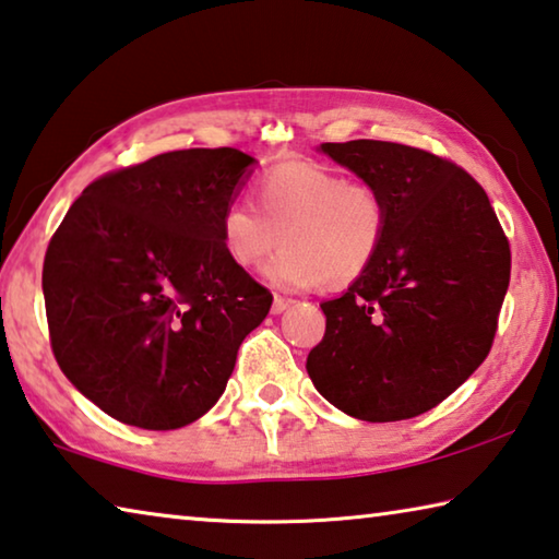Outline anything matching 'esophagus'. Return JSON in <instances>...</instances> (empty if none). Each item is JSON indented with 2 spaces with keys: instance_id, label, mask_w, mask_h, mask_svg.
<instances>
[{
  "instance_id": "esophagus-1",
  "label": "esophagus",
  "mask_w": 559,
  "mask_h": 559,
  "mask_svg": "<svg viewBox=\"0 0 559 559\" xmlns=\"http://www.w3.org/2000/svg\"><path fill=\"white\" fill-rule=\"evenodd\" d=\"M289 307H292V299L274 295V299H272V314H282V312H285V309H289Z\"/></svg>"
}]
</instances>
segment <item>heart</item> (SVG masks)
<instances>
[{"mask_svg": "<svg viewBox=\"0 0 559 559\" xmlns=\"http://www.w3.org/2000/svg\"><path fill=\"white\" fill-rule=\"evenodd\" d=\"M258 207L233 200L219 215V242L233 264H267V280L282 289L322 282L342 289L377 262L389 230V205L373 182L349 180L314 160H287L254 182Z\"/></svg>", "mask_w": 559, "mask_h": 559, "instance_id": "heart-1", "label": "heart"}]
</instances>
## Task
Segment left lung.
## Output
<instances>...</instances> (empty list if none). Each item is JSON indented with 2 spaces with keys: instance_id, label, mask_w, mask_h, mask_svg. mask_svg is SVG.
I'll return each mask as SVG.
<instances>
[{
  "instance_id": "obj_1",
  "label": "left lung",
  "mask_w": 559,
  "mask_h": 559,
  "mask_svg": "<svg viewBox=\"0 0 559 559\" xmlns=\"http://www.w3.org/2000/svg\"><path fill=\"white\" fill-rule=\"evenodd\" d=\"M389 205L371 270L322 301L307 356L317 391L371 424L414 418L486 361L510 285V245L478 182L455 163L389 141L322 143Z\"/></svg>"
}]
</instances>
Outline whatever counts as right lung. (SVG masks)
Listing matches in <instances>:
<instances>
[{
  "label": "right lung",
  "instance_id": "obj_1",
  "mask_svg": "<svg viewBox=\"0 0 559 559\" xmlns=\"http://www.w3.org/2000/svg\"><path fill=\"white\" fill-rule=\"evenodd\" d=\"M252 163L237 148L160 153L91 182L53 233L41 272L53 356L121 424L173 431L207 414L267 317L270 289L219 242Z\"/></svg>",
  "mask_w": 559,
  "mask_h": 559
}]
</instances>
